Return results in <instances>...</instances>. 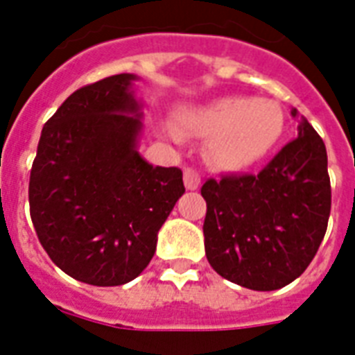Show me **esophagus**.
Here are the masks:
<instances>
[{
  "label": "esophagus",
  "mask_w": 355,
  "mask_h": 355,
  "mask_svg": "<svg viewBox=\"0 0 355 355\" xmlns=\"http://www.w3.org/2000/svg\"><path fill=\"white\" fill-rule=\"evenodd\" d=\"M184 184L188 189H197L200 184V175L191 167H186L184 169Z\"/></svg>",
  "instance_id": "1"
}]
</instances>
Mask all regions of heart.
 I'll use <instances>...</instances> for the list:
<instances>
[{"instance_id":"1","label":"heart","mask_w":355,"mask_h":355,"mask_svg":"<svg viewBox=\"0 0 355 355\" xmlns=\"http://www.w3.org/2000/svg\"><path fill=\"white\" fill-rule=\"evenodd\" d=\"M182 128L214 136L211 155L217 164L227 169H243L261 160L278 141L284 130V112L278 103L265 97L227 96L188 114Z\"/></svg>"}]
</instances>
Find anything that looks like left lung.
I'll list each match as a JSON object with an SVG mask.
<instances>
[{
  "instance_id": "obj_1",
  "label": "left lung",
  "mask_w": 355,
  "mask_h": 355,
  "mask_svg": "<svg viewBox=\"0 0 355 355\" xmlns=\"http://www.w3.org/2000/svg\"><path fill=\"white\" fill-rule=\"evenodd\" d=\"M200 195L206 258L217 275L254 291L280 289L308 269L328 228L324 141L302 119L297 138L258 175L208 178Z\"/></svg>"
}]
</instances>
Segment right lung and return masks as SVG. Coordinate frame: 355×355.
I'll use <instances>...</instances> for the list:
<instances>
[{
    "instance_id": "right-lung-1",
    "label": "right lung",
    "mask_w": 355,
    "mask_h": 355,
    "mask_svg": "<svg viewBox=\"0 0 355 355\" xmlns=\"http://www.w3.org/2000/svg\"><path fill=\"white\" fill-rule=\"evenodd\" d=\"M134 79L112 75L73 92L42 128L31 167V219L42 247L90 286L134 280L186 191L178 167H153L136 150Z\"/></svg>"
}]
</instances>
